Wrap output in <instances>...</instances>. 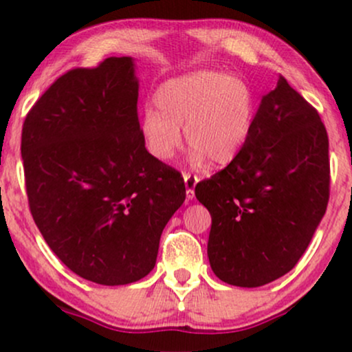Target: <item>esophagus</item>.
I'll return each mask as SVG.
<instances>
[{"label": "esophagus", "instance_id": "esophagus-1", "mask_svg": "<svg viewBox=\"0 0 352 352\" xmlns=\"http://www.w3.org/2000/svg\"><path fill=\"white\" fill-rule=\"evenodd\" d=\"M184 180H185V187H187V199L192 200L195 197V185L199 179L195 175H190V173H184Z\"/></svg>", "mask_w": 352, "mask_h": 352}]
</instances>
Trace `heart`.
<instances>
[{
  "label": "heart",
  "mask_w": 352,
  "mask_h": 352,
  "mask_svg": "<svg viewBox=\"0 0 352 352\" xmlns=\"http://www.w3.org/2000/svg\"><path fill=\"white\" fill-rule=\"evenodd\" d=\"M157 107L145 109L140 134L153 159L167 162L185 140L192 162L208 157L227 165L248 144L254 122L253 92L243 79L218 71H199L165 82L157 91Z\"/></svg>",
  "instance_id": "heart-1"
}]
</instances>
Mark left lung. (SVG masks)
<instances>
[{
	"label": "left lung",
	"instance_id": "1",
	"mask_svg": "<svg viewBox=\"0 0 352 352\" xmlns=\"http://www.w3.org/2000/svg\"><path fill=\"white\" fill-rule=\"evenodd\" d=\"M329 180L324 124L280 76L261 99L240 155L195 187L212 215L213 273L256 288L293 270L328 207Z\"/></svg>",
	"mask_w": 352,
	"mask_h": 352
}]
</instances>
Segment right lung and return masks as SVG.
I'll list each match as a JSON object with an SVG mask.
<instances>
[{"label":"right lung","instance_id":"1","mask_svg":"<svg viewBox=\"0 0 352 352\" xmlns=\"http://www.w3.org/2000/svg\"><path fill=\"white\" fill-rule=\"evenodd\" d=\"M131 58L59 76L23 124L28 204L71 272L129 285L155 266L160 235L185 200L180 172L145 148Z\"/></svg>","mask_w":352,"mask_h":352}]
</instances>
